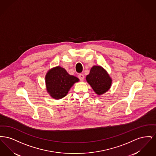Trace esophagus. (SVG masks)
<instances>
[{"instance_id": "1", "label": "esophagus", "mask_w": 156, "mask_h": 156, "mask_svg": "<svg viewBox=\"0 0 156 156\" xmlns=\"http://www.w3.org/2000/svg\"><path fill=\"white\" fill-rule=\"evenodd\" d=\"M78 78L81 80V81H83L84 80V75L82 74H80L78 75Z\"/></svg>"}]
</instances>
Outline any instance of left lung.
<instances>
[{
    "mask_svg": "<svg viewBox=\"0 0 156 156\" xmlns=\"http://www.w3.org/2000/svg\"><path fill=\"white\" fill-rule=\"evenodd\" d=\"M86 80L98 95L105 93L111 86V78L101 66L92 67Z\"/></svg>",
    "mask_w": 156,
    "mask_h": 156,
    "instance_id": "obj_1",
    "label": "left lung"
}]
</instances>
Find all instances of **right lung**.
I'll return each mask as SVG.
<instances>
[{
  "instance_id": "right-lung-1",
  "label": "right lung",
  "mask_w": 156,
  "mask_h": 156,
  "mask_svg": "<svg viewBox=\"0 0 156 156\" xmlns=\"http://www.w3.org/2000/svg\"><path fill=\"white\" fill-rule=\"evenodd\" d=\"M78 81L77 77L68 74L64 68L59 66L50 70L45 76L47 90L56 99L66 97L73 84Z\"/></svg>"
}]
</instances>
